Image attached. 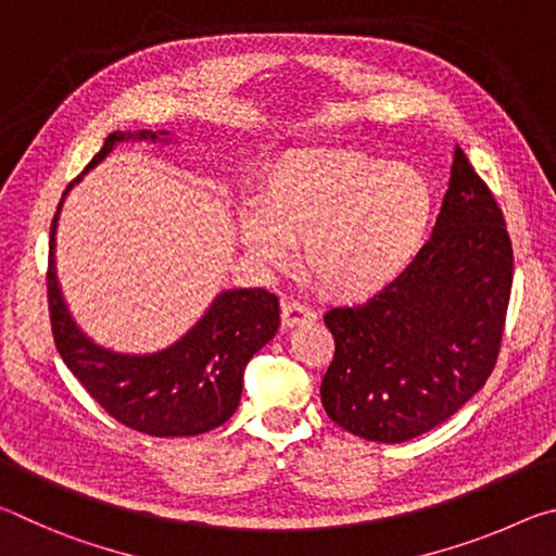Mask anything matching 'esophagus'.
<instances>
[{"mask_svg":"<svg viewBox=\"0 0 556 556\" xmlns=\"http://www.w3.org/2000/svg\"><path fill=\"white\" fill-rule=\"evenodd\" d=\"M312 321H316V314L306 304H299V301H287V304L281 306V324H285L287 328L312 324Z\"/></svg>","mask_w":556,"mask_h":556,"instance_id":"34e87169","label":"esophagus"}]
</instances>
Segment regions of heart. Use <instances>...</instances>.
Instances as JSON below:
<instances>
[{
	"label": "heart",
	"instance_id": "b5f03b06",
	"mask_svg": "<svg viewBox=\"0 0 556 556\" xmlns=\"http://www.w3.org/2000/svg\"><path fill=\"white\" fill-rule=\"evenodd\" d=\"M240 240L262 265H304L326 294L365 301L417 262L434 220V188L419 168L345 147L289 149L262 168Z\"/></svg>",
	"mask_w": 556,
	"mask_h": 556
}]
</instances>
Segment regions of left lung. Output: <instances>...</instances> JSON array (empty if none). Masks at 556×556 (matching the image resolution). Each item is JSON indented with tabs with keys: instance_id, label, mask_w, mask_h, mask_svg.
Here are the masks:
<instances>
[{
	"instance_id": "8db88e82",
	"label": "left lung",
	"mask_w": 556,
	"mask_h": 556,
	"mask_svg": "<svg viewBox=\"0 0 556 556\" xmlns=\"http://www.w3.org/2000/svg\"><path fill=\"white\" fill-rule=\"evenodd\" d=\"M510 289L503 211L456 147L434 232L407 275L324 316L336 341L321 382L328 417L380 444L454 417L495 368Z\"/></svg>"
}]
</instances>
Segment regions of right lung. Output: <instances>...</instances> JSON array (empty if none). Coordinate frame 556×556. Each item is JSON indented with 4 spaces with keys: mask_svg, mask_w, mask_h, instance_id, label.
<instances>
[{
    "mask_svg": "<svg viewBox=\"0 0 556 556\" xmlns=\"http://www.w3.org/2000/svg\"><path fill=\"white\" fill-rule=\"evenodd\" d=\"M172 144L166 129L112 131L83 174L96 168L119 142ZM68 184L51 223L49 312L63 363L110 417L149 437H195L228 421L240 404L250 357L275 338L279 301L267 289H225L193 328L164 351L117 353L92 341L75 324L55 275V230Z\"/></svg>",
    "mask_w": 556,
    "mask_h": 556,
    "instance_id": "add662e5",
    "label": "right lung"
}]
</instances>
